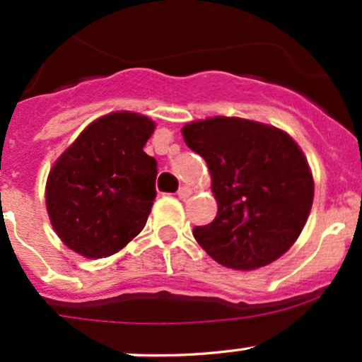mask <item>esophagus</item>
<instances>
[{"label": "esophagus", "mask_w": 362, "mask_h": 362, "mask_svg": "<svg viewBox=\"0 0 362 362\" xmlns=\"http://www.w3.org/2000/svg\"><path fill=\"white\" fill-rule=\"evenodd\" d=\"M189 195H192V189H189L188 186H181L180 192H177V197H180L181 200H186Z\"/></svg>", "instance_id": "obj_1"}]
</instances>
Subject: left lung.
<instances>
[{"instance_id": "8db88e82", "label": "left lung", "mask_w": 362, "mask_h": 362, "mask_svg": "<svg viewBox=\"0 0 362 362\" xmlns=\"http://www.w3.org/2000/svg\"><path fill=\"white\" fill-rule=\"evenodd\" d=\"M189 150L207 162L218 202L214 221L193 237L219 264L255 270L296 242L314 200L303 151L284 130L235 117L182 127Z\"/></svg>"}]
</instances>
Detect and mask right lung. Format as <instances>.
I'll return each instance as SVG.
<instances>
[{
    "label": "right lung",
    "mask_w": 362,
    "mask_h": 362,
    "mask_svg": "<svg viewBox=\"0 0 362 362\" xmlns=\"http://www.w3.org/2000/svg\"><path fill=\"white\" fill-rule=\"evenodd\" d=\"M155 130L144 115L117 111L92 122L52 167L47 211L59 238L85 258L124 249L146 225L156 160L143 151Z\"/></svg>",
    "instance_id": "add662e5"
}]
</instances>
